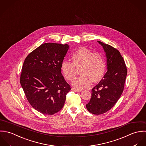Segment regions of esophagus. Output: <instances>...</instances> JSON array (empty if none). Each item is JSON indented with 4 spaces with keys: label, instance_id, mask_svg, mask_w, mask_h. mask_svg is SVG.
I'll return each mask as SVG.
<instances>
[{
    "label": "esophagus",
    "instance_id": "34e87169",
    "mask_svg": "<svg viewBox=\"0 0 146 146\" xmlns=\"http://www.w3.org/2000/svg\"><path fill=\"white\" fill-rule=\"evenodd\" d=\"M72 90L74 91V92H80V91H81L82 90H80V89H77V88H72Z\"/></svg>",
    "mask_w": 146,
    "mask_h": 146
}]
</instances>
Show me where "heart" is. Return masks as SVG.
<instances>
[{"label": "heart", "mask_w": 146, "mask_h": 146, "mask_svg": "<svg viewBox=\"0 0 146 146\" xmlns=\"http://www.w3.org/2000/svg\"><path fill=\"white\" fill-rule=\"evenodd\" d=\"M71 61H63L61 64V72L68 81H72L76 76V69H79L81 74L72 83L76 88H85L91 86L92 82L96 83L104 77L107 63L100 54L94 53L86 48L78 49L71 55Z\"/></svg>", "instance_id": "heart-1"}]
</instances>
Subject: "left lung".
<instances>
[{"label": "left lung", "mask_w": 146, "mask_h": 146, "mask_svg": "<svg viewBox=\"0 0 146 146\" xmlns=\"http://www.w3.org/2000/svg\"><path fill=\"white\" fill-rule=\"evenodd\" d=\"M106 52L107 72L91 91V98L86 105L94 115H102L111 110L120 98L127 75L125 62L120 52L112 46L98 41Z\"/></svg>", "instance_id": "obj_1"}]
</instances>
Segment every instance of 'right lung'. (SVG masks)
<instances>
[{
    "label": "right lung",
    "mask_w": 146,
    "mask_h": 146,
    "mask_svg": "<svg viewBox=\"0 0 146 146\" xmlns=\"http://www.w3.org/2000/svg\"><path fill=\"white\" fill-rule=\"evenodd\" d=\"M69 47L67 44L43 43L25 59L20 84L31 107L43 114L60 111L71 89L60 69Z\"/></svg>",
    "instance_id": "obj_1"
}]
</instances>
